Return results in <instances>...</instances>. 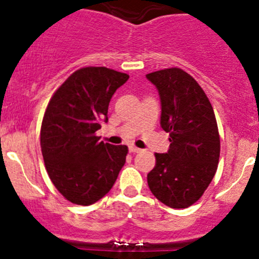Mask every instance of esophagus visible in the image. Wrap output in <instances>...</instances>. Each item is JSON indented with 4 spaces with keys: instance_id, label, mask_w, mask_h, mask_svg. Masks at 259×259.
<instances>
[{
    "instance_id": "obj_1",
    "label": "esophagus",
    "mask_w": 259,
    "mask_h": 259,
    "mask_svg": "<svg viewBox=\"0 0 259 259\" xmlns=\"http://www.w3.org/2000/svg\"><path fill=\"white\" fill-rule=\"evenodd\" d=\"M129 150H130V153L137 154V153H140V151H142V149H139V148H137V146L132 145V146H129Z\"/></svg>"
}]
</instances>
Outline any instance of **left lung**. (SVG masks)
<instances>
[{"label":"left lung","instance_id":"left-lung-1","mask_svg":"<svg viewBox=\"0 0 259 259\" xmlns=\"http://www.w3.org/2000/svg\"><path fill=\"white\" fill-rule=\"evenodd\" d=\"M146 77L159 90L160 125L170 137L168 153H155L148 185L168 207L188 208L202 198L218 168L221 138L213 106L194 77L179 67Z\"/></svg>","mask_w":259,"mask_h":259}]
</instances>
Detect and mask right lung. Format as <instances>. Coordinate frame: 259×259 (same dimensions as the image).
<instances>
[{
  "instance_id": "obj_1",
  "label": "right lung",
  "mask_w": 259,
  "mask_h": 259,
  "mask_svg": "<svg viewBox=\"0 0 259 259\" xmlns=\"http://www.w3.org/2000/svg\"><path fill=\"white\" fill-rule=\"evenodd\" d=\"M129 75L104 66L72 72L50 99L40 143L46 170L62 197L90 205L113 188L127 155L126 145L100 142L111 96Z\"/></svg>"
}]
</instances>
